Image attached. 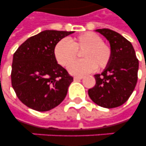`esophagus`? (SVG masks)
<instances>
[{
    "label": "esophagus",
    "instance_id": "34e87169",
    "mask_svg": "<svg viewBox=\"0 0 146 146\" xmlns=\"http://www.w3.org/2000/svg\"><path fill=\"white\" fill-rule=\"evenodd\" d=\"M82 78H83L82 76H74V77H73V80H74V81H78V80H82Z\"/></svg>",
    "mask_w": 146,
    "mask_h": 146
}]
</instances>
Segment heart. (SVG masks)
Listing matches in <instances>:
<instances>
[{"mask_svg": "<svg viewBox=\"0 0 146 146\" xmlns=\"http://www.w3.org/2000/svg\"><path fill=\"white\" fill-rule=\"evenodd\" d=\"M81 50H84L81 55L84 60L72 62L68 66L69 72L73 75H86L96 68H104L111 59V48L93 33H84L70 40L63 38L55 45L54 51L57 61L66 66L75 59L77 51Z\"/></svg>", "mask_w": 146, "mask_h": 146, "instance_id": "1", "label": "heart"}]
</instances>
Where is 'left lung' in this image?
<instances>
[{"label":"left lung","mask_w":146,"mask_h":146,"mask_svg":"<svg viewBox=\"0 0 146 146\" xmlns=\"http://www.w3.org/2000/svg\"><path fill=\"white\" fill-rule=\"evenodd\" d=\"M96 32L110 43L111 59L101 74H96V83L88 93L93 102L105 108H117L127 102L136 87L139 60L132 44L123 36L108 29Z\"/></svg>","instance_id":"1"}]
</instances>
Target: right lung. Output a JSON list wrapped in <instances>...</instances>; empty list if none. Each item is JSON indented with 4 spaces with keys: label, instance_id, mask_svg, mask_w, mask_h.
Returning <instances> with one entry per match:
<instances>
[{
    "label": "right lung",
    "instance_id": "right-lung-1",
    "mask_svg": "<svg viewBox=\"0 0 146 146\" xmlns=\"http://www.w3.org/2000/svg\"><path fill=\"white\" fill-rule=\"evenodd\" d=\"M74 32L44 30L29 38L13 57L11 82L17 97L25 105L48 111L59 105L73 81L57 64L54 47Z\"/></svg>",
    "mask_w": 146,
    "mask_h": 146
}]
</instances>
